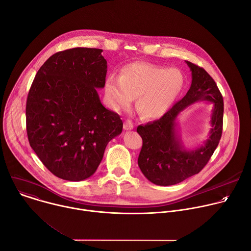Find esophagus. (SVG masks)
<instances>
[{
  "instance_id": "esophagus-1",
  "label": "esophagus",
  "mask_w": 251,
  "mask_h": 251,
  "mask_svg": "<svg viewBox=\"0 0 251 251\" xmlns=\"http://www.w3.org/2000/svg\"><path fill=\"white\" fill-rule=\"evenodd\" d=\"M134 128V125H133V122L131 121V120H129V119H127L126 121H125V123H124V129L125 130H132Z\"/></svg>"
}]
</instances>
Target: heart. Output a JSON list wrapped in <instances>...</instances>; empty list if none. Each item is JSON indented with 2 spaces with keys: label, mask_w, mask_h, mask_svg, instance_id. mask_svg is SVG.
<instances>
[{
  "label": "heart",
  "mask_w": 251,
  "mask_h": 251,
  "mask_svg": "<svg viewBox=\"0 0 251 251\" xmlns=\"http://www.w3.org/2000/svg\"><path fill=\"white\" fill-rule=\"evenodd\" d=\"M185 85V76L177 68L149 62L127 64L121 76L110 75L105 80V94L112 108H127L137 97L136 108L146 118L155 119L167 113Z\"/></svg>",
  "instance_id": "obj_1"
}]
</instances>
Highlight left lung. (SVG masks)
Segmentation results:
<instances>
[{
  "label": "left lung",
  "instance_id": "left-lung-1",
  "mask_svg": "<svg viewBox=\"0 0 251 251\" xmlns=\"http://www.w3.org/2000/svg\"><path fill=\"white\" fill-rule=\"evenodd\" d=\"M186 63L192 71V84L187 94L159 120L137 128L143 140L139 168L150 182L158 186L176 185L199 174L217 149L223 133L224 99L217 83L202 67L190 61ZM198 100L213 103L212 128L203 146L188 151L177 134L175 121L178 114Z\"/></svg>",
  "mask_w": 251,
  "mask_h": 251
}]
</instances>
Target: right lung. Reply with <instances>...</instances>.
Instances as JSON below:
<instances>
[{
  "instance_id": "right-lung-1",
  "label": "right lung",
  "mask_w": 251,
  "mask_h": 251,
  "mask_svg": "<svg viewBox=\"0 0 251 251\" xmlns=\"http://www.w3.org/2000/svg\"><path fill=\"white\" fill-rule=\"evenodd\" d=\"M99 49L75 48L51 55L39 69L25 107L29 145L62 180L91 176L107 144L120 135V116L102 105L107 61Z\"/></svg>"
}]
</instances>
